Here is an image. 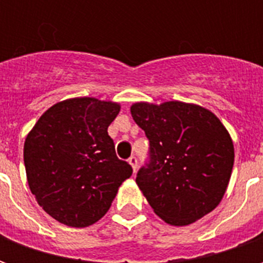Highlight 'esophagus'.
Listing matches in <instances>:
<instances>
[{
    "label": "esophagus",
    "mask_w": 263,
    "mask_h": 263,
    "mask_svg": "<svg viewBox=\"0 0 263 263\" xmlns=\"http://www.w3.org/2000/svg\"><path fill=\"white\" fill-rule=\"evenodd\" d=\"M128 162H129V165L132 166L134 172H137V167H138V158H137V156H131V158L128 159Z\"/></svg>",
    "instance_id": "esophagus-1"
}]
</instances>
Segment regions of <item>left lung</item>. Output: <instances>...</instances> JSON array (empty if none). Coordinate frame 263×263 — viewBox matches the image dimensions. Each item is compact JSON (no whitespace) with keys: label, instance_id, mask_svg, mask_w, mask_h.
I'll return each instance as SVG.
<instances>
[{"label":"left lung","instance_id":"left-lung-1","mask_svg":"<svg viewBox=\"0 0 263 263\" xmlns=\"http://www.w3.org/2000/svg\"><path fill=\"white\" fill-rule=\"evenodd\" d=\"M134 121L149 139V160L137 184L171 226H189L220 204L231 177L234 145L211 111L167 101L132 104Z\"/></svg>","mask_w":263,"mask_h":263}]
</instances>
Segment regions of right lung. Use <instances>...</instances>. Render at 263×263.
<instances>
[{"instance_id": "right-lung-1", "label": "right lung", "mask_w": 263, "mask_h": 263, "mask_svg": "<svg viewBox=\"0 0 263 263\" xmlns=\"http://www.w3.org/2000/svg\"><path fill=\"white\" fill-rule=\"evenodd\" d=\"M120 104L69 98L37 120L24 145L26 177L37 204L62 224L84 228L111 207L131 165L117 158L109 124Z\"/></svg>"}]
</instances>
